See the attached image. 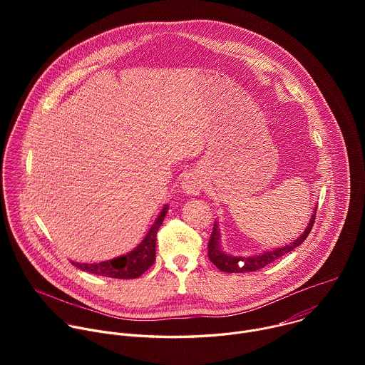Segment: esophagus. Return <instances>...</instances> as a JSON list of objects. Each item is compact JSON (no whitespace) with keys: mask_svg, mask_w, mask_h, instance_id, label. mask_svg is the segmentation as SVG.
Here are the masks:
<instances>
[{"mask_svg":"<svg viewBox=\"0 0 365 365\" xmlns=\"http://www.w3.org/2000/svg\"><path fill=\"white\" fill-rule=\"evenodd\" d=\"M203 186H205L203 185V179L199 175H196V173H189L182 180V190L187 196L199 195L200 190L203 189Z\"/></svg>","mask_w":365,"mask_h":365,"instance_id":"34e87169","label":"esophagus"}]
</instances>
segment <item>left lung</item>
Instances as JSON below:
<instances>
[{"label": "left lung", "instance_id": "obj_1", "mask_svg": "<svg viewBox=\"0 0 365 365\" xmlns=\"http://www.w3.org/2000/svg\"><path fill=\"white\" fill-rule=\"evenodd\" d=\"M315 212L312 214L310 221L306 227V230L303 231V234L296 238L293 242L280 247V248H274L272 251H264L259 254H254V255H248V257H241V255H231L227 254L222 247H221V232H220V227L218 222L214 224L212 228V234L210 238V244H207V255H210L211 262L221 270L225 273H245V272H255L266 267L267 264L273 263L274 259L286 255L287 252L293 251L296 247H299L309 235L312 227H314L315 222Z\"/></svg>", "mask_w": 365, "mask_h": 365}]
</instances>
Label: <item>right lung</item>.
Segmentation results:
<instances>
[{"label": "right lung", "mask_w": 365, "mask_h": 365, "mask_svg": "<svg viewBox=\"0 0 365 365\" xmlns=\"http://www.w3.org/2000/svg\"><path fill=\"white\" fill-rule=\"evenodd\" d=\"M168 214V205H165L163 210L160 211L159 217L155 218L154 224L148 230L144 240L130 252L120 255L113 259H107V262L101 263H75L72 264L82 272H88L98 276H106L113 279H137L140 277L145 270H148L154 259H155V237H158V231L160 225L163 224V220Z\"/></svg>", "instance_id": "obj_1"}]
</instances>
